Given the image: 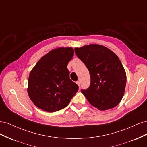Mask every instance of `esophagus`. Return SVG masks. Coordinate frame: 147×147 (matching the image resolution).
Listing matches in <instances>:
<instances>
[{"label": "esophagus", "instance_id": "obj_1", "mask_svg": "<svg viewBox=\"0 0 147 147\" xmlns=\"http://www.w3.org/2000/svg\"><path fill=\"white\" fill-rule=\"evenodd\" d=\"M77 84H78V86H80V84H81V82H80V81H78V82H77Z\"/></svg>", "mask_w": 147, "mask_h": 147}]
</instances>
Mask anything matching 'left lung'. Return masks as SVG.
<instances>
[{"label": "left lung", "instance_id": "obj_1", "mask_svg": "<svg viewBox=\"0 0 147 147\" xmlns=\"http://www.w3.org/2000/svg\"><path fill=\"white\" fill-rule=\"evenodd\" d=\"M75 52L86 65L91 84L82 94L100 110L114 108L122 100L126 84V74L117 55L98 44L75 48Z\"/></svg>", "mask_w": 147, "mask_h": 147}]
</instances>
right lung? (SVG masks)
<instances>
[{
    "mask_svg": "<svg viewBox=\"0 0 147 147\" xmlns=\"http://www.w3.org/2000/svg\"><path fill=\"white\" fill-rule=\"evenodd\" d=\"M72 47H57L41 57L31 70L28 93L38 108L55 112L67 106L78 86L70 79L67 68L72 59Z\"/></svg>",
    "mask_w": 147,
    "mask_h": 147,
    "instance_id": "right-lung-1",
    "label": "right lung"
}]
</instances>
